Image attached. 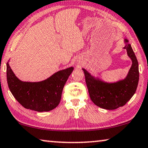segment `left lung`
Masks as SVG:
<instances>
[{
    "label": "left lung",
    "mask_w": 148,
    "mask_h": 148,
    "mask_svg": "<svg viewBox=\"0 0 148 148\" xmlns=\"http://www.w3.org/2000/svg\"><path fill=\"white\" fill-rule=\"evenodd\" d=\"M125 42H128L127 39ZM124 48L132 60V66L125 80L111 84L105 83L96 80L86 70L82 69L91 101L103 109L113 110L123 107L136 91L139 82L138 62L130 44L127 43Z\"/></svg>",
    "instance_id": "left-lung-1"
}]
</instances>
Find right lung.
<instances>
[{"label": "right lung", "instance_id": "right-lung-1", "mask_svg": "<svg viewBox=\"0 0 148 148\" xmlns=\"http://www.w3.org/2000/svg\"><path fill=\"white\" fill-rule=\"evenodd\" d=\"M73 70L70 67L61 70L41 82H22L15 76L7 63L8 86L13 97L25 109L49 111L59 105L64 85Z\"/></svg>", "mask_w": 148, "mask_h": 148}]
</instances>
